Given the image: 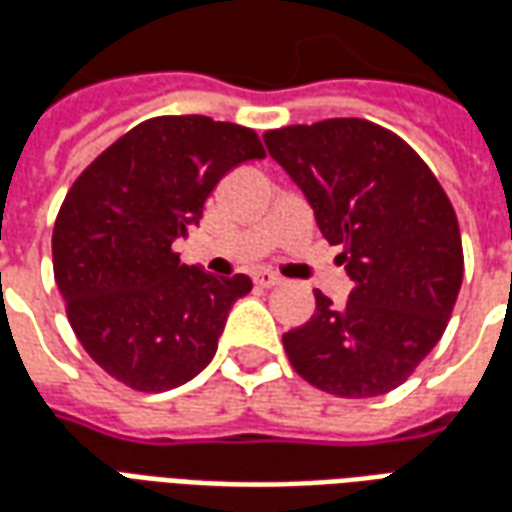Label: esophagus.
Returning a JSON list of instances; mask_svg holds the SVG:
<instances>
[{"instance_id":"obj_1","label":"esophagus","mask_w":512,"mask_h":512,"mask_svg":"<svg viewBox=\"0 0 512 512\" xmlns=\"http://www.w3.org/2000/svg\"><path fill=\"white\" fill-rule=\"evenodd\" d=\"M255 282L260 288H277V285H282V277H277L274 271H257Z\"/></svg>"}]
</instances>
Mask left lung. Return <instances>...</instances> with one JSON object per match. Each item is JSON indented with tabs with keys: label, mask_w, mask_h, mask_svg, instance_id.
<instances>
[{
	"label": "left lung",
	"mask_w": 512,
	"mask_h": 512,
	"mask_svg": "<svg viewBox=\"0 0 512 512\" xmlns=\"http://www.w3.org/2000/svg\"><path fill=\"white\" fill-rule=\"evenodd\" d=\"M268 153L343 252L354 290L282 343L304 381L337 397H376L406 381L447 329L463 279L458 219L436 175L392 131L334 117L266 131Z\"/></svg>",
	"instance_id": "left-lung-1"
}]
</instances>
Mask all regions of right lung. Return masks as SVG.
Returning a JSON list of instances; mask_svg holds the SVG:
<instances>
[{"label":"right lung","instance_id":"1","mask_svg":"<svg viewBox=\"0 0 512 512\" xmlns=\"http://www.w3.org/2000/svg\"><path fill=\"white\" fill-rule=\"evenodd\" d=\"M263 156L252 128L167 115L131 128L76 178L51 235L54 279L79 343L109 376L167 392L208 367L252 279L186 266L172 244L200 224L230 169Z\"/></svg>","mask_w":512,"mask_h":512}]
</instances>
